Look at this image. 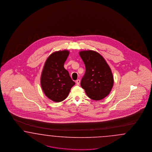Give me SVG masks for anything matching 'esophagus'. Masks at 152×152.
<instances>
[{"instance_id": "obj_1", "label": "esophagus", "mask_w": 152, "mask_h": 152, "mask_svg": "<svg viewBox=\"0 0 152 152\" xmlns=\"http://www.w3.org/2000/svg\"><path fill=\"white\" fill-rule=\"evenodd\" d=\"M75 82H76V84H77V85H79V84H80V80H79V79H77Z\"/></svg>"}]
</instances>
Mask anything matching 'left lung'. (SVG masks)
<instances>
[{
  "mask_svg": "<svg viewBox=\"0 0 152 152\" xmlns=\"http://www.w3.org/2000/svg\"><path fill=\"white\" fill-rule=\"evenodd\" d=\"M84 62L86 73L80 82L88 98L94 100L104 99L113 85L112 71L105 59L97 52L88 50L79 52Z\"/></svg>",
  "mask_w": 152,
  "mask_h": 152,
  "instance_id": "1",
  "label": "left lung"
}]
</instances>
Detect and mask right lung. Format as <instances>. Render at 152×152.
Instances as JSON below:
<instances>
[{
    "label": "right lung",
    "instance_id": "add662e5",
    "mask_svg": "<svg viewBox=\"0 0 152 152\" xmlns=\"http://www.w3.org/2000/svg\"><path fill=\"white\" fill-rule=\"evenodd\" d=\"M69 54L67 50L53 52L48 57L42 70V90L46 96L55 102L66 99L75 84L64 66Z\"/></svg>",
    "mask_w": 152,
    "mask_h": 152
}]
</instances>
